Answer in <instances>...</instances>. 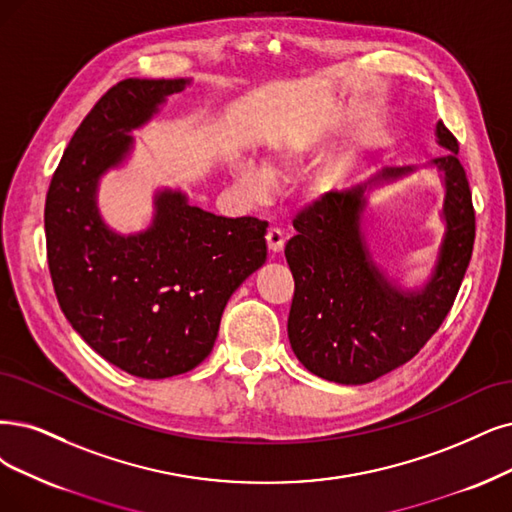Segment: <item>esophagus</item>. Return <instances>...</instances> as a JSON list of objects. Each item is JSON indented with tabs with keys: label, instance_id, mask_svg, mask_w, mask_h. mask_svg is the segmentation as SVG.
<instances>
[{
	"label": "esophagus",
	"instance_id": "34e87169",
	"mask_svg": "<svg viewBox=\"0 0 512 512\" xmlns=\"http://www.w3.org/2000/svg\"><path fill=\"white\" fill-rule=\"evenodd\" d=\"M266 242H268V249L272 253H280L282 249H285L287 236H285V232L278 230V227H270L268 234H266Z\"/></svg>",
	"mask_w": 512,
	"mask_h": 512
}]
</instances>
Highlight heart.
I'll list each match as a JSON object with an SVG mask.
<instances>
[{
	"instance_id": "1",
	"label": "heart",
	"mask_w": 512,
	"mask_h": 512,
	"mask_svg": "<svg viewBox=\"0 0 512 512\" xmlns=\"http://www.w3.org/2000/svg\"><path fill=\"white\" fill-rule=\"evenodd\" d=\"M306 151V139H276L268 145L266 156H263V168L253 160H240L232 168L234 179L249 196H263L268 192L270 177H287Z\"/></svg>"
}]
</instances>
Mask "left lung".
Listing matches in <instances>:
<instances>
[{
  "label": "left lung",
  "mask_w": 512,
  "mask_h": 512,
  "mask_svg": "<svg viewBox=\"0 0 512 512\" xmlns=\"http://www.w3.org/2000/svg\"><path fill=\"white\" fill-rule=\"evenodd\" d=\"M451 154L432 160L445 175V236L432 278L401 291L377 270L361 232L367 187L411 173L386 168L363 185L327 192L293 219L285 257L295 278L289 339L299 363L337 384H367L405 365L439 331L460 291L475 244V208L458 139L437 124Z\"/></svg>",
  "instance_id": "1"
}]
</instances>
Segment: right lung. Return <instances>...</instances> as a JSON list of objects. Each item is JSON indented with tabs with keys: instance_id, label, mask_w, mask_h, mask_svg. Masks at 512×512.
Segmentation results:
<instances>
[{
	"instance_id": "add662e5",
	"label": "right lung",
	"mask_w": 512,
	"mask_h": 512,
	"mask_svg": "<svg viewBox=\"0 0 512 512\" xmlns=\"http://www.w3.org/2000/svg\"><path fill=\"white\" fill-rule=\"evenodd\" d=\"M189 80L128 78L109 88L73 132L44 211L52 285L71 327L122 371L164 380L211 354L227 299L268 257L266 221L227 219L156 194L145 232L120 236L103 223L97 185L132 147L168 94Z\"/></svg>"
}]
</instances>
